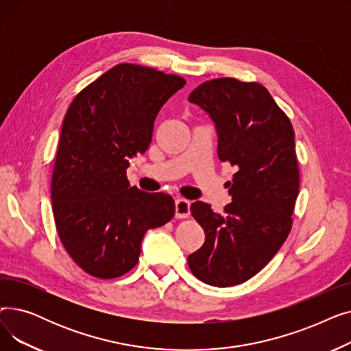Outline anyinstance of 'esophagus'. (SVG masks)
<instances>
[{"mask_svg":"<svg viewBox=\"0 0 351 351\" xmlns=\"http://www.w3.org/2000/svg\"><path fill=\"white\" fill-rule=\"evenodd\" d=\"M175 215L179 219H185L191 215V202L188 199L178 197L175 202Z\"/></svg>","mask_w":351,"mask_h":351,"instance_id":"1","label":"esophagus"}]
</instances>
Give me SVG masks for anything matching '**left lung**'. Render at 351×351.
Segmentation results:
<instances>
[{
  "mask_svg": "<svg viewBox=\"0 0 351 351\" xmlns=\"http://www.w3.org/2000/svg\"><path fill=\"white\" fill-rule=\"evenodd\" d=\"M212 119L220 162L236 168L225 213L195 202L193 217L205 243L188 256L199 280L216 287L241 285L259 273L285 243L299 195L294 131L261 84L219 78L189 95Z\"/></svg>",
  "mask_w": 351,
  "mask_h": 351,
  "instance_id": "8db88e82",
  "label": "left lung"
}]
</instances>
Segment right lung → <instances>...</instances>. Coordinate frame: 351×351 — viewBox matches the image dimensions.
Segmentation results:
<instances>
[{
	"label": "right lung",
	"instance_id": "right-lung-1",
	"mask_svg": "<svg viewBox=\"0 0 351 351\" xmlns=\"http://www.w3.org/2000/svg\"><path fill=\"white\" fill-rule=\"evenodd\" d=\"M183 85L178 75L119 64L66 110L52 173L53 219L65 250L90 276L131 270L145 233L175 215L171 195L131 188L126 169L147 151L158 112Z\"/></svg>",
	"mask_w": 351,
	"mask_h": 351
}]
</instances>
